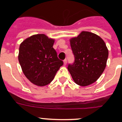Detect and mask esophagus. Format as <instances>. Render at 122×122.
Wrapping results in <instances>:
<instances>
[{"mask_svg": "<svg viewBox=\"0 0 122 122\" xmlns=\"http://www.w3.org/2000/svg\"><path fill=\"white\" fill-rule=\"evenodd\" d=\"M66 63H67V60H66V59H65V60H63V65H66Z\"/></svg>", "mask_w": 122, "mask_h": 122, "instance_id": "1", "label": "esophagus"}]
</instances>
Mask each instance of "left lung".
I'll use <instances>...</instances> for the list:
<instances>
[{
  "label": "left lung",
  "mask_w": 122,
  "mask_h": 122,
  "mask_svg": "<svg viewBox=\"0 0 122 122\" xmlns=\"http://www.w3.org/2000/svg\"><path fill=\"white\" fill-rule=\"evenodd\" d=\"M70 42L75 60L68 70L73 81L83 87L93 84L106 66L109 52L104 40L95 33L82 31Z\"/></svg>",
  "instance_id": "8db88e82"
}]
</instances>
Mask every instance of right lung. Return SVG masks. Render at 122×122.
<instances>
[{
  "mask_svg": "<svg viewBox=\"0 0 122 122\" xmlns=\"http://www.w3.org/2000/svg\"><path fill=\"white\" fill-rule=\"evenodd\" d=\"M55 40L45 34L27 38L20 44L18 60L25 77L40 87L50 84L63 62L53 48Z\"/></svg>",
  "mask_w": 122,
  "mask_h": 122,
  "instance_id": "right-lung-1",
  "label": "right lung"
}]
</instances>
